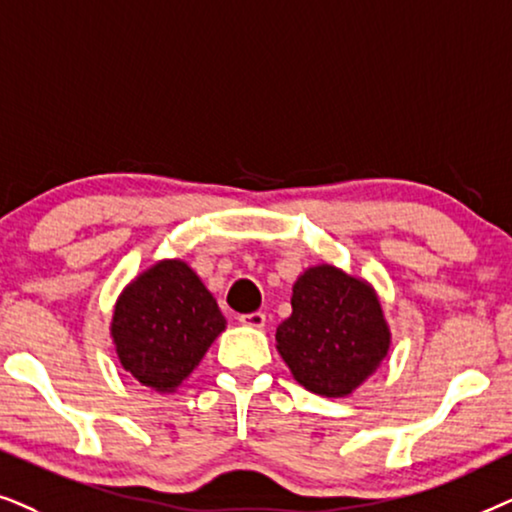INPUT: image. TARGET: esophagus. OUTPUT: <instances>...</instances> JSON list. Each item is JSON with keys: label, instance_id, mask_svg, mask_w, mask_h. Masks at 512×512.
I'll list each match as a JSON object with an SVG mask.
<instances>
[{"label": "esophagus", "instance_id": "34e87169", "mask_svg": "<svg viewBox=\"0 0 512 512\" xmlns=\"http://www.w3.org/2000/svg\"><path fill=\"white\" fill-rule=\"evenodd\" d=\"M238 323L245 325V327H264V323H267V316H264L262 311H255V313H243V316H238Z\"/></svg>", "mask_w": 512, "mask_h": 512}]
</instances>
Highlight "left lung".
Wrapping results in <instances>:
<instances>
[{
    "label": "left lung",
    "instance_id": "1",
    "mask_svg": "<svg viewBox=\"0 0 512 512\" xmlns=\"http://www.w3.org/2000/svg\"><path fill=\"white\" fill-rule=\"evenodd\" d=\"M290 304L292 316L276 330V349L306 391L344 398L377 372L391 330L370 283L318 264L292 285Z\"/></svg>",
    "mask_w": 512,
    "mask_h": 512
}]
</instances>
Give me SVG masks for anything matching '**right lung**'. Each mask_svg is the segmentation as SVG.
I'll list each match as a JSON object with an SVG mask.
<instances>
[{"mask_svg": "<svg viewBox=\"0 0 512 512\" xmlns=\"http://www.w3.org/2000/svg\"><path fill=\"white\" fill-rule=\"evenodd\" d=\"M215 297L182 260H161L126 285L112 316L119 363L142 386L173 393L224 332Z\"/></svg>", "mask_w": 512, "mask_h": 512, "instance_id": "obj_1", "label": "right lung"}]
</instances>
